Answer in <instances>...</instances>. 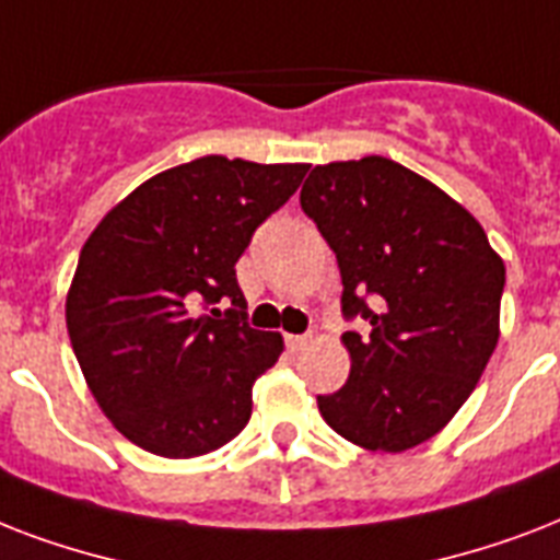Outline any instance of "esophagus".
<instances>
[{
    "instance_id": "obj_1",
    "label": "esophagus",
    "mask_w": 560,
    "mask_h": 560,
    "mask_svg": "<svg viewBox=\"0 0 560 560\" xmlns=\"http://www.w3.org/2000/svg\"><path fill=\"white\" fill-rule=\"evenodd\" d=\"M311 342V334H288V349L290 351H302Z\"/></svg>"
}]
</instances>
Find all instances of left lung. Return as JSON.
<instances>
[{
  "label": "left lung",
  "mask_w": 560,
  "mask_h": 560,
  "mask_svg": "<svg viewBox=\"0 0 560 560\" xmlns=\"http://www.w3.org/2000/svg\"><path fill=\"white\" fill-rule=\"evenodd\" d=\"M337 255L349 381L319 395L331 430L366 451L433 439L468 400L500 340L503 258L430 179L386 156L316 165L299 194Z\"/></svg>",
  "instance_id": "left-lung-1"
}]
</instances>
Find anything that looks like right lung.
I'll return each mask as SVG.
<instances>
[{"label": "right lung", "instance_id": "add662e5", "mask_svg": "<svg viewBox=\"0 0 560 560\" xmlns=\"http://www.w3.org/2000/svg\"><path fill=\"white\" fill-rule=\"evenodd\" d=\"M307 168L200 156L142 183L86 237L66 328L98 407L142 451L202 456L253 416V383L284 340L249 328L235 264ZM218 301L233 307L220 315Z\"/></svg>", "mask_w": 560, "mask_h": 560}]
</instances>
